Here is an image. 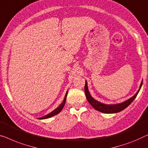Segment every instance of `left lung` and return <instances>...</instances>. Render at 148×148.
<instances>
[{
  "label": "left lung",
  "mask_w": 148,
  "mask_h": 148,
  "mask_svg": "<svg viewBox=\"0 0 148 148\" xmlns=\"http://www.w3.org/2000/svg\"><path fill=\"white\" fill-rule=\"evenodd\" d=\"M142 83L143 82H141V84H140V87H139V89L137 91V93L135 95L134 97L131 98V99H128L127 101L123 102V103H120V104H117V105H105V104H103L100 102H98L95 100L93 98L91 97L90 93L88 92V86H87V82L86 81V83H85V86H84V92H85V95H86V97L88 101L89 102V103L92 106L93 108L97 110L98 111L102 112V113H118V112H120L123 111V110L125 109L128 107L129 105H130L131 103L134 101V100L136 99V97H137V94L140 90V88L141 86H142Z\"/></svg>",
  "instance_id": "8db88e82"
}]
</instances>
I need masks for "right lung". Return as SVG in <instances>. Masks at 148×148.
I'll list each match as a JSON object with an SVG mask.
<instances>
[{"label":"right lung","mask_w":148,"mask_h":148,"mask_svg":"<svg viewBox=\"0 0 148 148\" xmlns=\"http://www.w3.org/2000/svg\"><path fill=\"white\" fill-rule=\"evenodd\" d=\"M67 93H68V92H66V96H65V97H64V99L63 102H62V103L59 106V107L57 108V109H56L55 110H54V111H53L52 112H51V113H49L48 115H45L44 116H43V117H41L39 119H47V118H49V117H51V116H53L57 115V114L59 113L60 112L62 111V109H63V107H64V105H65V103H66V97H67Z\"/></svg>","instance_id":"add662e5"}]
</instances>
